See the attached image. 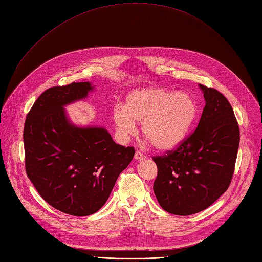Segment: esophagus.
<instances>
[{
	"mask_svg": "<svg viewBox=\"0 0 262 262\" xmlns=\"http://www.w3.org/2000/svg\"><path fill=\"white\" fill-rule=\"evenodd\" d=\"M145 158V155L139 151H137L135 153V159H137V161H143V159Z\"/></svg>",
	"mask_w": 262,
	"mask_h": 262,
	"instance_id": "1",
	"label": "esophagus"
}]
</instances>
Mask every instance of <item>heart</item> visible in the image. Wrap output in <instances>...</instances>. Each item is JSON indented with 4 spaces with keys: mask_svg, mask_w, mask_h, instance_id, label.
Here are the masks:
<instances>
[{
    "mask_svg": "<svg viewBox=\"0 0 262 262\" xmlns=\"http://www.w3.org/2000/svg\"><path fill=\"white\" fill-rule=\"evenodd\" d=\"M197 116V105L189 94L162 89L135 91L124 108L113 111V122L122 139L136 133L135 123L142 124V134L157 150L173 149L184 139Z\"/></svg>",
    "mask_w": 262,
    "mask_h": 262,
    "instance_id": "1",
    "label": "heart"
}]
</instances>
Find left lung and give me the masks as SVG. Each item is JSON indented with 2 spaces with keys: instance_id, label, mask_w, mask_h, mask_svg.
Listing matches in <instances>:
<instances>
[{
  "instance_id": "left-lung-1",
  "label": "left lung",
  "mask_w": 262,
  "mask_h": 262,
  "mask_svg": "<svg viewBox=\"0 0 262 262\" xmlns=\"http://www.w3.org/2000/svg\"><path fill=\"white\" fill-rule=\"evenodd\" d=\"M206 106L197 128L174 151L155 156L154 194L161 207L174 215L209 208L228 189L240 143L233 109L221 92L199 84Z\"/></svg>"
}]
</instances>
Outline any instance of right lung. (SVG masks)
Masks as SVG:
<instances>
[{"mask_svg": "<svg viewBox=\"0 0 262 262\" xmlns=\"http://www.w3.org/2000/svg\"><path fill=\"white\" fill-rule=\"evenodd\" d=\"M90 91V82L46 90L28 113L24 129L28 178L51 207L74 216L94 214L104 206L135 154L104 127H79L68 120L64 106Z\"/></svg>", "mask_w": 262, "mask_h": 262, "instance_id": "right-lung-1", "label": "right lung"}]
</instances>
